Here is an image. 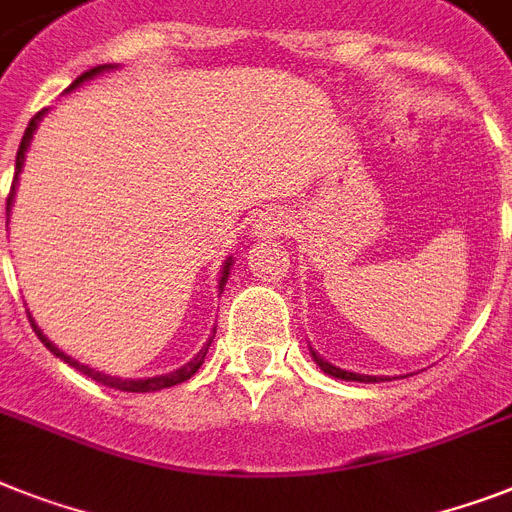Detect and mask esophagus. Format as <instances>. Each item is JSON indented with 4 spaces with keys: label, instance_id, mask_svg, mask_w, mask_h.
Returning a JSON list of instances; mask_svg holds the SVG:
<instances>
[{
    "label": "esophagus",
    "instance_id": "esophagus-1",
    "mask_svg": "<svg viewBox=\"0 0 512 512\" xmlns=\"http://www.w3.org/2000/svg\"><path fill=\"white\" fill-rule=\"evenodd\" d=\"M292 226V218H289V210L281 205L265 207L263 213L257 215V220L252 223V234L257 236H281L289 231Z\"/></svg>",
    "mask_w": 512,
    "mask_h": 512
}]
</instances>
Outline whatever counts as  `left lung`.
Segmentation results:
<instances>
[{
    "instance_id": "left-lung-1",
    "label": "left lung",
    "mask_w": 512,
    "mask_h": 512,
    "mask_svg": "<svg viewBox=\"0 0 512 512\" xmlns=\"http://www.w3.org/2000/svg\"><path fill=\"white\" fill-rule=\"evenodd\" d=\"M310 355H313L315 365L321 368L326 376L331 378H339V381H357V384H381V381H392L389 376H365V373H355V371H344V368H339V365L328 363L326 357H321L318 352L310 347ZM394 378H407V376H394Z\"/></svg>"
}]
</instances>
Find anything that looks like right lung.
Listing matches in <instances>:
<instances>
[{
	"mask_svg": "<svg viewBox=\"0 0 512 512\" xmlns=\"http://www.w3.org/2000/svg\"><path fill=\"white\" fill-rule=\"evenodd\" d=\"M118 65H97V68L86 70L83 76H78L76 81H73V86H70L68 91L78 89L83 81H91V78L102 76L105 70H115ZM49 110H41L36 112L31 118V123H28L26 134H23V141H20L18 147V157H15V181H12V191H10V199H7V218H10L12 213V202H15V191H18V181H20V173H23V165H26V152L31 149V139L33 134H36V128H39V123L44 120V115H47ZM10 223V220H7ZM231 265H234V257H226V263H223V268H220V278H218V294H223V289H226V281L228 276H231ZM28 318H31V313H28ZM31 326L33 331H36V336L41 339V344L47 347L49 352H52L54 357H60V360H65V363L70 365V368H76L78 373H83V376H89L91 381H97V384H105L110 386V389H120V392H160V389H168V386H176V384H184V381H189L194 373L199 371V365L205 363V355L207 350H210V344H213V336H215V326H213V336L207 339V344L202 347V350L197 352V355L191 357L189 363L181 365V368H176V371L170 373H162V376H152V378H120V376H110V373H102L97 371V368H89V365L78 363L76 357L65 355V352L60 350V347H54L52 342H49L47 336L41 334V328L36 326V321L31 318Z\"/></svg>",
	"mask_w": 512,
	"mask_h": 512,
	"instance_id": "1",
	"label": "right lung"
}]
</instances>
